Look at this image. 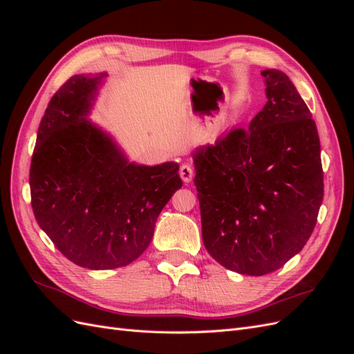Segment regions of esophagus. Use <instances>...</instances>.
<instances>
[{"label": "esophagus", "mask_w": 354, "mask_h": 354, "mask_svg": "<svg viewBox=\"0 0 354 354\" xmlns=\"http://www.w3.org/2000/svg\"><path fill=\"white\" fill-rule=\"evenodd\" d=\"M180 177L185 183H189L194 178V168H192L189 164H183L180 167Z\"/></svg>", "instance_id": "obj_1"}]
</instances>
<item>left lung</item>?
I'll list each match as a JSON object with an SVG mask.
<instances>
[{"instance_id":"obj_1","label":"left lung","mask_w":354,"mask_h":354,"mask_svg":"<svg viewBox=\"0 0 354 354\" xmlns=\"http://www.w3.org/2000/svg\"><path fill=\"white\" fill-rule=\"evenodd\" d=\"M267 103L194 153L202 241L227 270L263 276L303 250L324 201L316 122L286 75L261 72Z\"/></svg>"}]
</instances>
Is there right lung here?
I'll return each instance as SVG.
<instances>
[{"instance_id": "add662e5", "label": "right lung", "mask_w": 354, "mask_h": 354, "mask_svg": "<svg viewBox=\"0 0 354 354\" xmlns=\"http://www.w3.org/2000/svg\"><path fill=\"white\" fill-rule=\"evenodd\" d=\"M103 77L73 75L55 93L29 171L39 227L69 261L91 270L138 259L159 212L183 186L176 162L128 164L111 138L85 120Z\"/></svg>"}]
</instances>
